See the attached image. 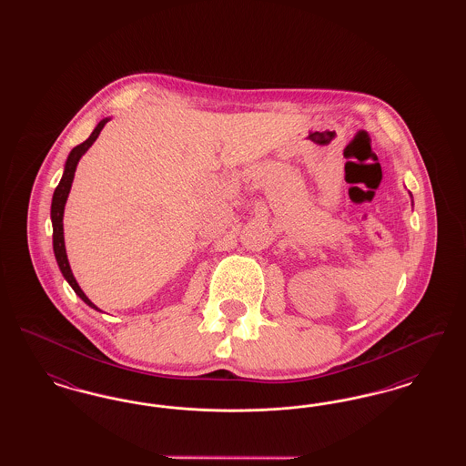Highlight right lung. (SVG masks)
Returning a JSON list of instances; mask_svg holds the SVG:
<instances>
[{
  "label": "right lung",
  "instance_id": "add662e5",
  "mask_svg": "<svg viewBox=\"0 0 466 466\" xmlns=\"http://www.w3.org/2000/svg\"><path fill=\"white\" fill-rule=\"evenodd\" d=\"M108 122V118L101 120L96 129L92 131L89 137L80 143L78 147H75L71 150V154L67 156L66 167H65V175L61 177L56 192H54V198H52V211H50V217H52V227H54V253H56V260L59 264V268L63 272V276L66 278L67 283L71 285V289H75V293L87 304L90 308L97 309L89 299L86 297V293L80 289L76 279L73 278V272L69 268V262H67L66 248H65V232H63V215H65V204H66L67 194H69V188H71V183H73V177H75V169H76V164L80 160V157L84 156L90 148V145L97 139V136L101 133V129L105 127V124Z\"/></svg>",
  "mask_w": 466,
  "mask_h": 466
}]
</instances>
